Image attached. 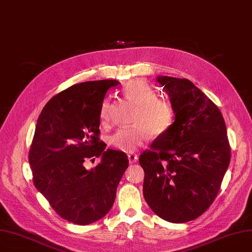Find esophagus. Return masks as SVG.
<instances>
[{
	"instance_id": "obj_1",
	"label": "esophagus",
	"mask_w": 252,
	"mask_h": 252,
	"mask_svg": "<svg viewBox=\"0 0 252 252\" xmlns=\"http://www.w3.org/2000/svg\"><path fill=\"white\" fill-rule=\"evenodd\" d=\"M127 156H128L129 163H130V164H134V163L138 162V158H139V157L136 156V155H134V154H128Z\"/></svg>"
}]
</instances>
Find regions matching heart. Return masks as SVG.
I'll use <instances>...</instances> for the list:
<instances>
[{"instance_id": "b5f03b06", "label": "heart", "mask_w": 252, "mask_h": 252, "mask_svg": "<svg viewBox=\"0 0 252 252\" xmlns=\"http://www.w3.org/2000/svg\"><path fill=\"white\" fill-rule=\"evenodd\" d=\"M128 100L139 106L132 128H121L110 136L109 143L113 148L124 152H133L146 144L152 134L162 135L172 127L175 120L173 105L165 97H158L157 91L148 83L134 80L127 83L123 89ZM111 101L105 100L100 108V121L106 125L110 120Z\"/></svg>"}]
</instances>
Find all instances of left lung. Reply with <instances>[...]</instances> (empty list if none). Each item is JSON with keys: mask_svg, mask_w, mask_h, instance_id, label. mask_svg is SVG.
<instances>
[{"mask_svg": "<svg viewBox=\"0 0 252 252\" xmlns=\"http://www.w3.org/2000/svg\"><path fill=\"white\" fill-rule=\"evenodd\" d=\"M175 120L139 162L143 194L158 217L186 223L209 208L230 162L225 121L218 106L187 79L158 75Z\"/></svg>", "mask_w": 252, "mask_h": 252, "instance_id": "left-lung-1", "label": "left lung"}]
</instances>
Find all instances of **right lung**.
I'll return each mask as SVG.
<instances>
[{"instance_id": "1", "label": "right lung", "mask_w": 252, "mask_h": 252, "mask_svg": "<svg viewBox=\"0 0 252 252\" xmlns=\"http://www.w3.org/2000/svg\"><path fill=\"white\" fill-rule=\"evenodd\" d=\"M117 80L89 81L67 88L45 105L29 151L35 188L60 217L88 225L107 215L128 167L125 152L98 139L101 105ZM101 157L94 169L85 163Z\"/></svg>"}]
</instances>
